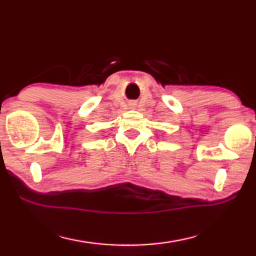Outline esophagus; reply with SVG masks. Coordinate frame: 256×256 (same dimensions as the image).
<instances>
[{"instance_id": "1", "label": "esophagus", "mask_w": 256, "mask_h": 256, "mask_svg": "<svg viewBox=\"0 0 256 256\" xmlns=\"http://www.w3.org/2000/svg\"><path fill=\"white\" fill-rule=\"evenodd\" d=\"M131 106H132V107H134V106H136V104L132 102V104H131Z\"/></svg>"}]
</instances>
